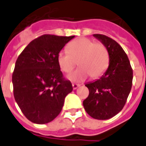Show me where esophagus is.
Here are the masks:
<instances>
[{
	"mask_svg": "<svg viewBox=\"0 0 146 146\" xmlns=\"http://www.w3.org/2000/svg\"><path fill=\"white\" fill-rule=\"evenodd\" d=\"M72 86H73V90H76V89H77V88H78V87H80V84H72Z\"/></svg>",
	"mask_w": 146,
	"mask_h": 146,
	"instance_id": "esophagus-1",
	"label": "esophagus"
}]
</instances>
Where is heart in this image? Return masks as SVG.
Masks as SVG:
<instances>
[{"label": "heart", "mask_w": 146, "mask_h": 146, "mask_svg": "<svg viewBox=\"0 0 146 146\" xmlns=\"http://www.w3.org/2000/svg\"><path fill=\"white\" fill-rule=\"evenodd\" d=\"M58 63L65 73H70L77 61L80 67L68 76L73 82H81L91 75L98 78L107 70L109 66L108 48L102 43H95L94 40L80 38L70 42L68 50H62L58 54Z\"/></svg>", "instance_id": "heart-1"}]
</instances>
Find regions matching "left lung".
<instances>
[{
    "label": "left lung",
    "instance_id": "1",
    "mask_svg": "<svg viewBox=\"0 0 146 146\" xmlns=\"http://www.w3.org/2000/svg\"><path fill=\"white\" fill-rule=\"evenodd\" d=\"M104 44L109 53V66L100 78L85 84L89 96L83 102L93 118L107 120L119 113L131 89L133 72L121 46L106 35H93Z\"/></svg>",
    "mask_w": 146,
    "mask_h": 146
}]
</instances>
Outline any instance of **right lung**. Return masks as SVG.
Masks as SVG:
<instances>
[{
	"mask_svg": "<svg viewBox=\"0 0 146 146\" xmlns=\"http://www.w3.org/2000/svg\"><path fill=\"white\" fill-rule=\"evenodd\" d=\"M75 36L43 35L25 48L12 74L15 101L24 115L35 124L52 121L61 112L66 96L72 92L62 77L58 54Z\"/></svg>",
	"mask_w": 146,
	"mask_h": 146,
	"instance_id": "right-lung-1",
	"label": "right lung"
}]
</instances>
